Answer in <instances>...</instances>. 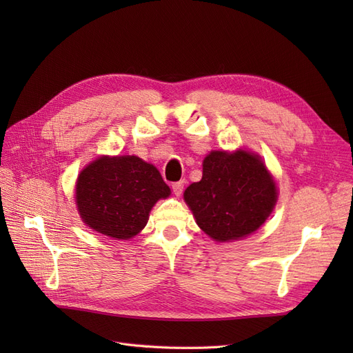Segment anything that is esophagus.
I'll use <instances>...</instances> for the list:
<instances>
[{
    "instance_id": "1",
    "label": "esophagus",
    "mask_w": 353,
    "mask_h": 353,
    "mask_svg": "<svg viewBox=\"0 0 353 353\" xmlns=\"http://www.w3.org/2000/svg\"><path fill=\"white\" fill-rule=\"evenodd\" d=\"M183 190H184V183H183V181H178V183L172 184V191H174L175 196H181V193H183Z\"/></svg>"
}]
</instances>
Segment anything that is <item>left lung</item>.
<instances>
[{"label":"left lung","instance_id":"obj_1","mask_svg":"<svg viewBox=\"0 0 353 353\" xmlns=\"http://www.w3.org/2000/svg\"><path fill=\"white\" fill-rule=\"evenodd\" d=\"M184 199L197 225L216 241L239 240L271 215L276 188L262 160L244 150L212 152L203 160V176Z\"/></svg>","mask_w":353,"mask_h":353}]
</instances>
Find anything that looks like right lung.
Returning a JSON list of instances; mask_svg holds the SVG:
<instances>
[{"label": "right lung", "mask_w": 353, "mask_h": 353, "mask_svg": "<svg viewBox=\"0 0 353 353\" xmlns=\"http://www.w3.org/2000/svg\"><path fill=\"white\" fill-rule=\"evenodd\" d=\"M169 194L159 170L137 156L100 157L82 170L77 183L82 221L116 240L140 232L154 203Z\"/></svg>", "instance_id": "right-lung-1"}]
</instances>
